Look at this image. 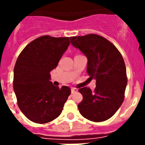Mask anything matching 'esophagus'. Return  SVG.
Masks as SVG:
<instances>
[{
    "mask_svg": "<svg viewBox=\"0 0 145 145\" xmlns=\"http://www.w3.org/2000/svg\"><path fill=\"white\" fill-rule=\"evenodd\" d=\"M77 92V89L76 88H71V93H74Z\"/></svg>",
    "mask_w": 145,
    "mask_h": 145,
    "instance_id": "obj_1",
    "label": "esophagus"
}]
</instances>
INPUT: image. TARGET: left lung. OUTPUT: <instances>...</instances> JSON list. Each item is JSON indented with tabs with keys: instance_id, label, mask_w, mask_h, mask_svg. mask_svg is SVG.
Here are the masks:
<instances>
[{
	"instance_id": "left-lung-1",
	"label": "left lung",
	"mask_w": 145,
	"mask_h": 145,
	"mask_svg": "<svg viewBox=\"0 0 145 145\" xmlns=\"http://www.w3.org/2000/svg\"><path fill=\"white\" fill-rule=\"evenodd\" d=\"M71 44L86 56V72L96 80L94 92L79 89L83 100L80 113L93 122H102L112 117L121 106L127 85L126 65L119 50L105 37L97 35L70 37Z\"/></svg>"
}]
</instances>
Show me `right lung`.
I'll return each instance as SVG.
<instances>
[{
    "label": "right lung",
    "instance_id": "add662e5",
    "mask_svg": "<svg viewBox=\"0 0 145 145\" xmlns=\"http://www.w3.org/2000/svg\"><path fill=\"white\" fill-rule=\"evenodd\" d=\"M69 37L48 35L34 40L19 54L14 67L13 89L19 109L28 120L46 123L59 117L71 89L52 85L50 71L68 49Z\"/></svg>",
    "mask_w": 145,
    "mask_h": 145
}]
</instances>
